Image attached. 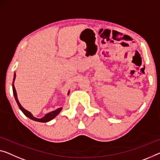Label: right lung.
Segmentation results:
<instances>
[{
	"instance_id": "obj_1",
	"label": "right lung",
	"mask_w": 160,
	"mask_h": 160,
	"mask_svg": "<svg viewBox=\"0 0 160 160\" xmlns=\"http://www.w3.org/2000/svg\"><path fill=\"white\" fill-rule=\"evenodd\" d=\"M15 78H16V73H14V77H13V85H12V87H13V95H14V97H15V99H16L17 104H18V106L20 108V109L22 111V112L24 114L26 115L27 117H28L29 119H31L32 120H33V121H36V122H48L49 121H51V120H52L53 118L56 117L57 115L59 114L60 112L61 111V109H62V107L61 108H58V109H56L55 111H53V112H51L48 113V114H46L45 116H44L43 118H41V119H38V118H36L33 116V114H31L30 112L27 111L26 109H24V108L22 107L21 105L20 102H19V101L18 99V97H17V93H16V88H15L14 87V81H15ZM69 94V92H68V94Z\"/></svg>"
}]
</instances>
